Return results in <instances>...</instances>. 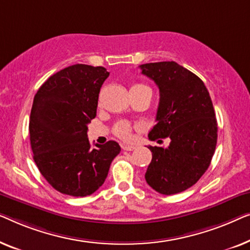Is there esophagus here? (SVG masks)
<instances>
[{
    "mask_svg": "<svg viewBox=\"0 0 250 250\" xmlns=\"http://www.w3.org/2000/svg\"><path fill=\"white\" fill-rule=\"evenodd\" d=\"M135 148H136V146H133V145H122V149L128 150V152H130V150H133Z\"/></svg>",
    "mask_w": 250,
    "mask_h": 250,
    "instance_id": "esophagus-1",
    "label": "esophagus"
}]
</instances>
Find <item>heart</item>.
Segmentation results:
<instances>
[{"label":"heart","mask_w":250,"mask_h":250,"mask_svg":"<svg viewBox=\"0 0 250 250\" xmlns=\"http://www.w3.org/2000/svg\"><path fill=\"white\" fill-rule=\"evenodd\" d=\"M131 88H148V87L143 85V83H136V85H133L131 87ZM131 131L132 126L126 121H119L113 126L114 135L124 140H128L131 138Z\"/></svg>","instance_id":"obj_1"}]
</instances>
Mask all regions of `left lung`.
<instances>
[{"mask_svg": "<svg viewBox=\"0 0 250 250\" xmlns=\"http://www.w3.org/2000/svg\"><path fill=\"white\" fill-rule=\"evenodd\" d=\"M142 73L160 89L150 140L170 138L167 147L149 146L145 179L154 190L174 195L194 186L208 168L217 142V122L202 79L174 61L146 63Z\"/></svg>", "mask_w": 250, "mask_h": 250, "instance_id": "1", "label": "left lung"}]
</instances>
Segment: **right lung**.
<instances>
[{
	"label": "right lung",
	"mask_w": 250,
	"mask_h": 250,
	"mask_svg": "<svg viewBox=\"0 0 250 250\" xmlns=\"http://www.w3.org/2000/svg\"><path fill=\"white\" fill-rule=\"evenodd\" d=\"M108 75L103 66L70 65L51 76L34 97L29 120L34 161L61 194L85 197L96 191L121 150L114 140L93 148L87 137Z\"/></svg>",
	"instance_id": "1"
}]
</instances>
